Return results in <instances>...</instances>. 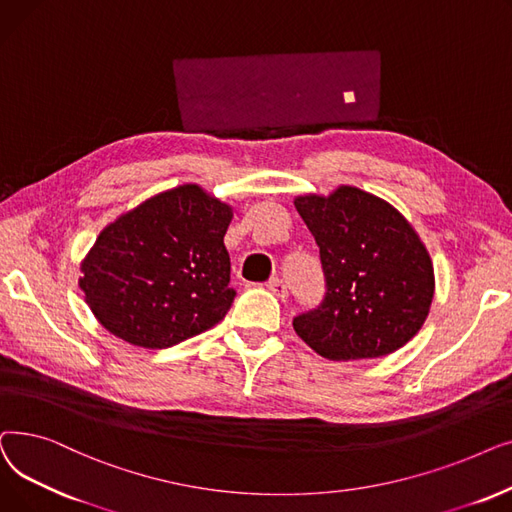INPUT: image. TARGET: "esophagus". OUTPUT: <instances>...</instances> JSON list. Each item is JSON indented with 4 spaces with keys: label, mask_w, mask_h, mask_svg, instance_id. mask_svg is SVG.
<instances>
[{
    "label": "esophagus",
    "mask_w": 512,
    "mask_h": 512,
    "mask_svg": "<svg viewBox=\"0 0 512 512\" xmlns=\"http://www.w3.org/2000/svg\"><path fill=\"white\" fill-rule=\"evenodd\" d=\"M266 287H269L273 294L277 296V298H281V300H285L287 296H289V291H287V285H285V281L283 279H279V277H275V279H271L269 283H266Z\"/></svg>",
    "instance_id": "obj_1"
}]
</instances>
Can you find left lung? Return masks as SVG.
Instances as JSON below:
<instances>
[{
  "label": "left lung",
  "mask_w": 512,
  "mask_h": 512,
  "mask_svg": "<svg viewBox=\"0 0 512 512\" xmlns=\"http://www.w3.org/2000/svg\"><path fill=\"white\" fill-rule=\"evenodd\" d=\"M294 204L319 246L325 275V296L294 316L296 333L329 360L379 358L410 342L427 319L435 281L406 218L348 185Z\"/></svg>",
  "instance_id": "8db88e82"
}]
</instances>
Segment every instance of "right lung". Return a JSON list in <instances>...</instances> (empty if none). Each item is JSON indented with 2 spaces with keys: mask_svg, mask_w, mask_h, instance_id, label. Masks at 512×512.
I'll return each instance as SVG.
<instances>
[{
  "mask_svg": "<svg viewBox=\"0 0 512 512\" xmlns=\"http://www.w3.org/2000/svg\"><path fill=\"white\" fill-rule=\"evenodd\" d=\"M233 210L181 185L116 218L81 264L95 319L141 348L177 346L225 319L235 289L225 233Z\"/></svg>",
  "mask_w": 512,
  "mask_h": 512,
  "instance_id": "1",
  "label": "right lung"
}]
</instances>
